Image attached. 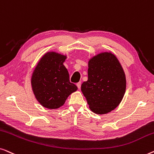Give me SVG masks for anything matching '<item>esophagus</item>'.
I'll return each mask as SVG.
<instances>
[{
	"mask_svg": "<svg viewBox=\"0 0 154 154\" xmlns=\"http://www.w3.org/2000/svg\"><path fill=\"white\" fill-rule=\"evenodd\" d=\"M77 86L78 88H81V82H78V83H77Z\"/></svg>",
	"mask_w": 154,
	"mask_h": 154,
	"instance_id": "esophagus-1",
	"label": "esophagus"
}]
</instances>
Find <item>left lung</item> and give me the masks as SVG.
Returning <instances> with one entry per match:
<instances>
[{
    "label": "left lung",
    "instance_id": "obj_1",
    "mask_svg": "<svg viewBox=\"0 0 154 154\" xmlns=\"http://www.w3.org/2000/svg\"><path fill=\"white\" fill-rule=\"evenodd\" d=\"M126 81L120 63L112 53L104 52L88 61V80L81 90L92 112L107 114L119 105Z\"/></svg>",
    "mask_w": 154,
    "mask_h": 154
}]
</instances>
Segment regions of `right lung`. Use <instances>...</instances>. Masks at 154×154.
I'll list each match as a JSON object with an SVG mask.
<instances>
[{
	"label": "right lung",
	"mask_w": 154,
	"mask_h": 154,
	"mask_svg": "<svg viewBox=\"0 0 154 154\" xmlns=\"http://www.w3.org/2000/svg\"><path fill=\"white\" fill-rule=\"evenodd\" d=\"M66 56L55 52L45 54L37 65L31 78L35 98L43 107L57 109L77 87L71 83L63 66Z\"/></svg>",
	"instance_id": "add662e5"
}]
</instances>
